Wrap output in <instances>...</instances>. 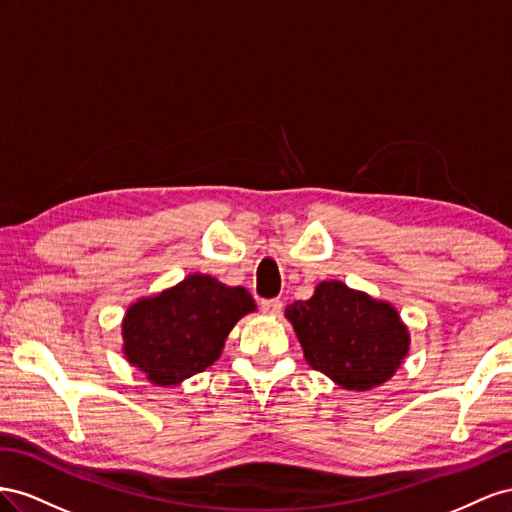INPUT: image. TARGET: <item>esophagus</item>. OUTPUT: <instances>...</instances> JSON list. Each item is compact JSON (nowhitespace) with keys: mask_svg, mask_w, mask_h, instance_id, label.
Here are the masks:
<instances>
[{"mask_svg":"<svg viewBox=\"0 0 512 512\" xmlns=\"http://www.w3.org/2000/svg\"><path fill=\"white\" fill-rule=\"evenodd\" d=\"M283 309V302L279 298H270V300H261V311L266 315H279Z\"/></svg>","mask_w":512,"mask_h":512,"instance_id":"obj_1","label":"esophagus"}]
</instances>
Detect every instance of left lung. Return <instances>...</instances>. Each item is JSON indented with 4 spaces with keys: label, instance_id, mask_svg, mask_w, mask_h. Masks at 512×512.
I'll return each mask as SVG.
<instances>
[{
    "label": "left lung",
    "instance_id": "8db88e82",
    "mask_svg": "<svg viewBox=\"0 0 512 512\" xmlns=\"http://www.w3.org/2000/svg\"><path fill=\"white\" fill-rule=\"evenodd\" d=\"M304 358L345 390L382 386L401 367L410 332L397 309L341 281H324L285 309Z\"/></svg>",
    "mask_w": 512,
    "mask_h": 512
}]
</instances>
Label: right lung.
<instances>
[{
  "label": "right lung",
  "mask_w": 512,
  "mask_h": 512,
  "mask_svg": "<svg viewBox=\"0 0 512 512\" xmlns=\"http://www.w3.org/2000/svg\"><path fill=\"white\" fill-rule=\"evenodd\" d=\"M255 311L244 287H229L208 274L128 306L122 321L124 356L154 386H178L221 358L227 334Z\"/></svg>",
  "instance_id": "1"
}]
</instances>
